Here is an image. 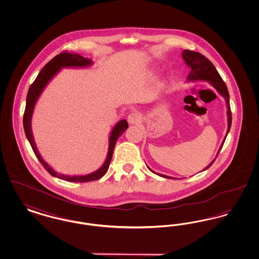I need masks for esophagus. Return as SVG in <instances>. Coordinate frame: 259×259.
I'll return each mask as SVG.
<instances>
[{"label": "esophagus", "mask_w": 259, "mask_h": 259, "mask_svg": "<svg viewBox=\"0 0 259 259\" xmlns=\"http://www.w3.org/2000/svg\"><path fill=\"white\" fill-rule=\"evenodd\" d=\"M127 120H128V122L129 124H137L139 123L140 121H141V114L140 113H138V112H136V111H133V112H131L128 116H127Z\"/></svg>", "instance_id": "obj_1"}]
</instances>
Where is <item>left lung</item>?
Segmentation results:
<instances>
[{"mask_svg":"<svg viewBox=\"0 0 259 259\" xmlns=\"http://www.w3.org/2000/svg\"><path fill=\"white\" fill-rule=\"evenodd\" d=\"M182 57L184 59L186 66L190 69V73L187 75V81H206L209 82L211 87H213L220 95H222V97L225 100L226 103V109H227V132L226 135L224 137L223 141H222V145L220 147V149L215 155V157L213 158V160L209 163V165L203 170H207L209 168L212 163L215 160V158L218 157L222 146L225 142V139L228 135L230 128H231V123H232V115H231V110H230V102H229V93H228V89L225 84V82L223 81V79L221 76V74H219V72L217 71V69L214 68V66L212 65V63L209 61L208 58H206L204 55H202L201 53H198L195 51H191V50H185L182 52ZM148 169L154 174L160 176L162 178H167V179H175L172 177H169L166 175H162L159 172H154L152 171L148 166H147Z\"/></svg>","mask_w":259,"mask_h":259,"instance_id":"left-lung-1","label":"left lung"}]
</instances>
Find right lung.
I'll use <instances>...</instances> for the list:
<instances>
[{
    "mask_svg": "<svg viewBox=\"0 0 259 259\" xmlns=\"http://www.w3.org/2000/svg\"><path fill=\"white\" fill-rule=\"evenodd\" d=\"M93 65L92 60H88L83 56L72 54L69 52H62L60 54L56 55L53 59H51L37 74L35 81L29 88L27 98H26V108H25L24 116H23V126H24L25 135L27 140L29 141L31 147L33 148L37 159L42 164V166L47 169L51 176L58 178L60 180H64L67 182L72 183H87L92 182L101 179L109 169L111 163L112 153L114 150V147L118 138L123 134L125 130L128 128V123L126 119H121L113 126L111 129V133L109 136V149L108 154L105 159L103 165L94 172L87 174V175H63L56 172L50 164L42 158L39 151L37 150V145L33 136L32 131V117L35 110V106L37 104V100L41 95L44 89L48 87V84L52 80V78L58 74L62 69L64 68H75V69H84L89 68Z\"/></svg>",
    "mask_w": 259,
    "mask_h": 259,
    "instance_id": "add662e5",
    "label": "right lung"
}]
</instances>
